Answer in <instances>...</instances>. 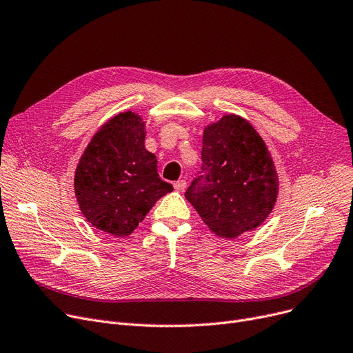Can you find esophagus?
Listing matches in <instances>:
<instances>
[{"label":"esophagus","instance_id":"obj_1","mask_svg":"<svg viewBox=\"0 0 353 353\" xmlns=\"http://www.w3.org/2000/svg\"><path fill=\"white\" fill-rule=\"evenodd\" d=\"M186 180H177L176 183H174V189L176 190H184L186 189Z\"/></svg>","mask_w":353,"mask_h":353}]
</instances>
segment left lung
<instances>
[{
	"label": "left lung",
	"mask_w": 353,
	"mask_h": 353,
	"mask_svg": "<svg viewBox=\"0 0 353 353\" xmlns=\"http://www.w3.org/2000/svg\"><path fill=\"white\" fill-rule=\"evenodd\" d=\"M277 189L272 157L249 121L229 114L205 128L201 167L184 196L212 232L233 239L256 229Z\"/></svg>",
	"instance_id": "left-lung-1"
}]
</instances>
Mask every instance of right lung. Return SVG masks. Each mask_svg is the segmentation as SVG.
Listing matches in <instances>:
<instances>
[{"mask_svg":"<svg viewBox=\"0 0 353 353\" xmlns=\"http://www.w3.org/2000/svg\"><path fill=\"white\" fill-rule=\"evenodd\" d=\"M144 121L127 111L108 120L91 139L74 177L84 217L117 237L132 233L173 186L157 173V159L144 147Z\"/></svg>","mask_w":353,"mask_h":353,"instance_id":"add662e5","label":"right lung"}]
</instances>
